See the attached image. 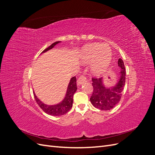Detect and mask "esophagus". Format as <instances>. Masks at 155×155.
Returning a JSON list of instances; mask_svg holds the SVG:
<instances>
[{"instance_id": "34e87169", "label": "esophagus", "mask_w": 155, "mask_h": 155, "mask_svg": "<svg viewBox=\"0 0 155 155\" xmlns=\"http://www.w3.org/2000/svg\"><path fill=\"white\" fill-rule=\"evenodd\" d=\"M87 81V79L85 76H81L78 78V81H77V83H78V85H81V84L86 82Z\"/></svg>"}]
</instances>
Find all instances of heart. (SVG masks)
<instances>
[{
	"label": "heart",
	"instance_id": "1",
	"mask_svg": "<svg viewBox=\"0 0 155 155\" xmlns=\"http://www.w3.org/2000/svg\"><path fill=\"white\" fill-rule=\"evenodd\" d=\"M83 62L93 61L91 65L93 72L99 73L109 63L111 59V50L107 45L94 44L84 48L80 54Z\"/></svg>",
	"mask_w": 155,
	"mask_h": 155
}]
</instances>
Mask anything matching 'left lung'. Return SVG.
Wrapping results in <instances>:
<instances>
[{
    "instance_id": "1",
    "label": "left lung",
    "mask_w": 155,
    "mask_h": 155,
    "mask_svg": "<svg viewBox=\"0 0 155 155\" xmlns=\"http://www.w3.org/2000/svg\"><path fill=\"white\" fill-rule=\"evenodd\" d=\"M118 66L121 68L120 78L116 85L110 88L105 87L102 78H92L93 92L90 98L91 104L97 109L104 110H110L120 102L125 83V68L124 61L119 59Z\"/></svg>"
}]
</instances>
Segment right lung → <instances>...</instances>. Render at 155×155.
Instances as JSON below:
<instances>
[{
    "mask_svg": "<svg viewBox=\"0 0 155 155\" xmlns=\"http://www.w3.org/2000/svg\"><path fill=\"white\" fill-rule=\"evenodd\" d=\"M59 43H60V41L55 42V43L48 46L47 48H46L45 50H43L42 53L45 52V51L51 49L55 45H57ZM77 88L78 87L76 83V76H74L70 79V81L68 86L66 96H65L64 100L61 103H60V104L55 105H46L37 98V97L35 94V93L34 92V97L37 104H38V105L41 107V109L45 112H46V114L55 116H61L67 113V112L71 109L73 104V96L74 93L77 91Z\"/></svg>",
    "mask_w": 155,
    "mask_h": 155,
    "instance_id": "1",
    "label": "right lung"
}]
</instances>
